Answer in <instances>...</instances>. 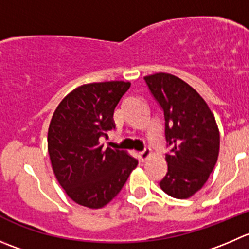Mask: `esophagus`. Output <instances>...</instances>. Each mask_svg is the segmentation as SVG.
Instances as JSON below:
<instances>
[{
	"label": "esophagus",
	"instance_id": "34e87169",
	"mask_svg": "<svg viewBox=\"0 0 249 249\" xmlns=\"http://www.w3.org/2000/svg\"><path fill=\"white\" fill-rule=\"evenodd\" d=\"M149 155H150V150H149V149H145V150L139 151L138 153V158H139V160H142V161L146 160Z\"/></svg>",
	"mask_w": 249,
	"mask_h": 249
}]
</instances>
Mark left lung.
<instances>
[{"mask_svg":"<svg viewBox=\"0 0 249 249\" xmlns=\"http://www.w3.org/2000/svg\"><path fill=\"white\" fill-rule=\"evenodd\" d=\"M144 80L164 111L167 172L159 184L171 197L186 199L204 186L217 161L216 121L204 99L178 77L155 73Z\"/></svg>","mask_w":249,"mask_h":249,"instance_id":"left-lung-1","label":"left lung"}]
</instances>
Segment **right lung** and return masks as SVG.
I'll return each instance as SVG.
<instances>
[{
    "instance_id": "right-lung-1",
    "label": "right lung",
    "mask_w": 249,
    "mask_h": 249,
    "mask_svg": "<svg viewBox=\"0 0 249 249\" xmlns=\"http://www.w3.org/2000/svg\"><path fill=\"white\" fill-rule=\"evenodd\" d=\"M129 87L122 80L78 87L51 118L47 149L52 170L68 197L83 207H105L138 165L126 151L100 144L115 128L113 111Z\"/></svg>"
}]
</instances>
